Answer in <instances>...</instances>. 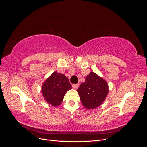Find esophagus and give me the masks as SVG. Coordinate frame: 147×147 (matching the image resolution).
<instances>
[{
  "mask_svg": "<svg viewBox=\"0 0 147 147\" xmlns=\"http://www.w3.org/2000/svg\"><path fill=\"white\" fill-rule=\"evenodd\" d=\"M79 86V83H77V84H72V87L75 89H77Z\"/></svg>",
  "mask_w": 147,
  "mask_h": 147,
  "instance_id": "esophagus-1",
  "label": "esophagus"
}]
</instances>
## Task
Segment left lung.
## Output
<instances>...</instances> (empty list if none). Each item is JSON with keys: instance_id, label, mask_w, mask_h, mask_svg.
Returning <instances> with one entry per match:
<instances>
[{"instance_id": "left-lung-1", "label": "left lung", "mask_w": 147, "mask_h": 147, "mask_svg": "<svg viewBox=\"0 0 147 147\" xmlns=\"http://www.w3.org/2000/svg\"><path fill=\"white\" fill-rule=\"evenodd\" d=\"M83 105L86 109H94L105 100L109 93V85L105 80L91 72L77 89Z\"/></svg>"}]
</instances>
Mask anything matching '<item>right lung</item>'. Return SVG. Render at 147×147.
Returning <instances> with one entry per match:
<instances>
[{
    "label": "right lung",
    "mask_w": 147,
    "mask_h": 147,
    "mask_svg": "<svg viewBox=\"0 0 147 147\" xmlns=\"http://www.w3.org/2000/svg\"><path fill=\"white\" fill-rule=\"evenodd\" d=\"M72 88L67 77L55 72L42 84V92L47 103L57 107L62 103L67 91Z\"/></svg>",
    "instance_id": "obj_1"
}]
</instances>
